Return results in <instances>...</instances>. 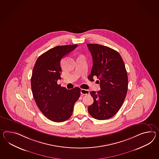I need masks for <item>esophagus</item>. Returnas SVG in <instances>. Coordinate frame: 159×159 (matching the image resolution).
<instances>
[{
  "mask_svg": "<svg viewBox=\"0 0 159 159\" xmlns=\"http://www.w3.org/2000/svg\"><path fill=\"white\" fill-rule=\"evenodd\" d=\"M80 93L82 95H89V91L87 89H81Z\"/></svg>",
  "mask_w": 159,
  "mask_h": 159,
  "instance_id": "esophagus-1",
  "label": "esophagus"
}]
</instances>
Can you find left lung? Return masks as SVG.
Wrapping results in <instances>:
<instances>
[{"label": "left lung", "instance_id": "1", "mask_svg": "<svg viewBox=\"0 0 159 159\" xmlns=\"http://www.w3.org/2000/svg\"><path fill=\"white\" fill-rule=\"evenodd\" d=\"M93 65L90 80L99 79L101 90L91 91L93 105L88 107L89 114L98 120H108L119 111L128 91V74L120 53L109 47L87 43Z\"/></svg>", "mask_w": 159, "mask_h": 159}]
</instances>
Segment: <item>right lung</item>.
<instances>
[{
	"mask_svg": "<svg viewBox=\"0 0 159 159\" xmlns=\"http://www.w3.org/2000/svg\"><path fill=\"white\" fill-rule=\"evenodd\" d=\"M77 47L76 44L52 48L37 58L33 68L31 87L34 99L43 114L53 122L68 120L80 96V88L69 90L57 84L61 79V58Z\"/></svg>",
	"mask_w": 159,
	"mask_h": 159,
	"instance_id": "1",
	"label": "right lung"
}]
</instances>
